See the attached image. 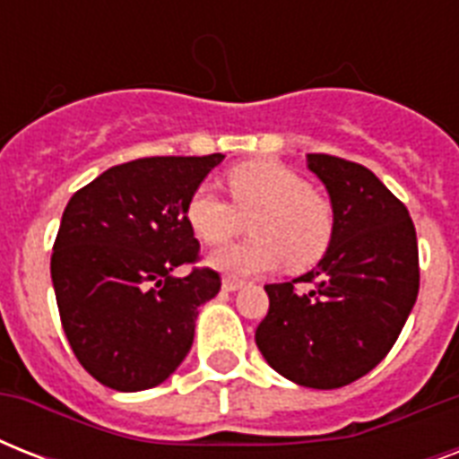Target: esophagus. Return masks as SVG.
<instances>
[{
	"instance_id": "1",
	"label": "esophagus",
	"mask_w": 459,
	"mask_h": 459,
	"mask_svg": "<svg viewBox=\"0 0 459 459\" xmlns=\"http://www.w3.org/2000/svg\"><path fill=\"white\" fill-rule=\"evenodd\" d=\"M243 286H245V281L238 279V276H226V279H223V290H230V293Z\"/></svg>"
}]
</instances>
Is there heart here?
<instances>
[{"mask_svg": "<svg viewBox=\"0 0 459 459\" xmlns=\"http://www.w3.org/2000/svg\"><path fill=\"white\" fill-rule=\"evenodd\" d=\"M230 202L200 186L186 204V219L195 236L207 245H221L245 229L252 238L212 252L209 262L221 272H269L286 262L288 269H307L326 255L333 240L335 214L328 197L312 190L305 176L286 164L259 159L226 171Z\"/></svg>", "mask_w": 459, "mask_h": 459, "instance_id": "1", "label": "heart"}]
</instances>
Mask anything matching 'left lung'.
Wrapping results in <instances>:
<instances>
[{"instance_id": "obj_1", "label": "left lung", "mask_w": 459, "mask_h": 459, "mask_svg": "<svg viewBox=\"0 0 459 459\" xmlns=\"http://www.w3.org/2000/svg\"><path fill=\"white\" fill-rule=\"evenodd\" d=\"M307 164L331 195L333 240L312 272L266 286L255 341L281 377L328 391L369 374L398 341L420 293V250L407 207L367 166L331 154Z\"/></svg>"}]
</instances>
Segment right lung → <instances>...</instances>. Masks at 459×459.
<instances>
[{"label":"right lung","instance_id":"1","mask_svg":"<svg viewBox=\"0 0 459 459\" xmlns=\"http://www.w3.org/2000/svg\"><path fill=\"white\" fill-rule=\"evenodd\" d=\"M223 154L145 157L111 166L68 200L52 252V283L68 345L114 391L171 377L195 319L221 276L200 264L187 197ZM187 264V277L172 269Z\"/></svg>","mask_w":459,"mask_h":459}]
</instances>
